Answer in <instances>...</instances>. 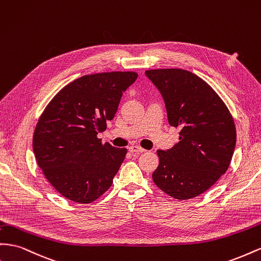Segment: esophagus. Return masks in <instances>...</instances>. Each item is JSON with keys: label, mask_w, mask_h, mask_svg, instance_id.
<instances>
[{"label": "esophagus", "mask_w": 261, "mask_h": 261, "mask_svg": "<svg viewBox=\"0 0 261 261\" xmlns=\"http://www.w3.org/2000/svg\"><path fill=\"white\" fill-rule=\"evenodd\" d=\"M128 150H129L130 152H144V151H146V150L144 149V148L139 147V146H136V145L129 146V147H128Z\"/></svg>", "instance_id": "1"}]
</instances>
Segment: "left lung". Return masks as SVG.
<instances>
[{
  "mask_svg": "<svg viewBox=\"0 0 261 261\" xmlns=\"http://www.w3.org/2000/svg\"><path fill=\"white\" fill-rule=\"evenodd\" d=\"M164 97L168 122L180 127L179 143L158 150L152 180L177 200L205 192L226 172L236 145V128L226 105L208 84L183 69L147 70Z\"/></svg>",
  "mask_w": 261,
  "mask_h": 261,
  "instance_id": "8db88e82",
  "label": "left lung"
}]
</instances>
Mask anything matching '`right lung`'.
<instances>
[{
    "mask_svg": "<svg viewBox=\"0 0 261 261\" xmlns=\"http://www.w3.org/2000/svg\"><path fill=\"white\" fill-rule=\"evenodd\" d=\"M136 72L83 75L55 95L39 117L33 149L39 168L57 191L73 202L88 204L107 192L127 149L102 144L107 129Z\"/></svg>",
    "mask_w": 261,
    "mask_h": 261,
    "instance_id": "right-lung-1",
    "label": "right lung"
}]
</instances>
